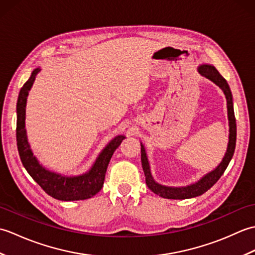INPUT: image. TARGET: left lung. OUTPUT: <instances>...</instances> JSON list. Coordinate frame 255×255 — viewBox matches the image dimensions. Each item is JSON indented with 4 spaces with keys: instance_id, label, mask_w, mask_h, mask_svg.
<instances>
[{
    "instance_id": "left-lung-1",
    "label": "left lung",
    "mask_w": 255,
    "mask_h": 255,
    "mask_svg": "<svg viewBox=\"0 0 255 255\" xmlns=\"http://www.w3.org/2000/svg\"><path fill=\"white\" fill-rule=\"evenodd\" d=\"M198 72L205 77L206 79L210 80L216 85L223 90L224 94L227 100V112H228V121H229V141L225 156L223 161L220 162L218 166L215 170L205 174L200 180L195 182L193 184H189L186 186L181 187H173V186H166L162 185V184L155 182L154 178L151 174L150 164L148 160L147 152H145L144 145L141 144V164L145 176V183H147L148 187L152 191L154 194L159 195V196L167 198V199H187L197 197L206 193L208 189L217 182L220 176L224 174L227 166H228L229 162L232 159V155L235 153L236 149V140H237V125H236V118H235V112H234V101H232V94L228 83L227 81L221 77V74L217 71L214 66L211 64H200L198 67Z\"/></svg>"
}]
</instances>
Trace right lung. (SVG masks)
<instances>
[{
  "label": "right lung",
  "instance_id": "add662e5",
  "mask_svg": "<svg viewBox=\"0 0 255 255\" xmlns=\"http://www.w3.org/2000/svg\"><path fill=\"white\" fill-rule=\"evenodd\" d=\"M39 71L40 68L38 67L31 72L30 78L19 91L17 105H16V113H17L16 140H17V149L21 163L38 185L53 198L71 202V200H82L93 197L103 187L107 166L113 153L126 137L118 134L113 138L101 151L91 169L83 174L68 176L47 169L32 153L25 128L27 96Z\"/></svg>",
  "mask_w": 255,
  "mask_h": 255
}]
</instances>
